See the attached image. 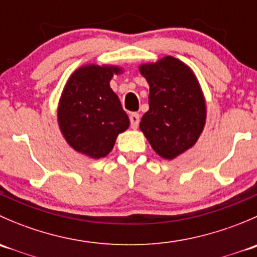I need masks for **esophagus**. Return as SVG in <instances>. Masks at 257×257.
<instances>
[{
	"label": "esophagus",
	"instance_id": "esophagus-1",
	"mask_svg": "<svg viewBox=\"0 0 257 257\" xmlns=\"http://www.w3.org/2000/svg\"><path fill=\"white\" fill-rule=\"evenodd\" d=\"M129 119H131V126L133 129H137L139 125V121H141V116H139L138 113H132L131 116H129Z\"/></svg>",
	"mask_w": 257,
	"mask_h": 257
}]
</instances>
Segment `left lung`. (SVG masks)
<instances>
[{
    "label": "left lung",
    "mask_w": 257,
    "mask_h": 257,
    "mask_svg": "<svg viewBox=\"0 0 257 257\" xmlns=\"http://www.w3.org/2000/svg\"><path fill=\"white\" fill-rule=\"evenodd\" d=\"M149 83V110L141 131L155 153L174 159L196 143L206 119V107L198 80L186 64L174 57L142 64Z\"/></svg>",
    "instance_id": "1"
}]
</instances>
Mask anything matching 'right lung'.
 Here are the masks:
<instances>
[{"label":"right lung","mask_w":257,"mask_h":257,"mask_svg":"<svg viewBox=\"0 0 257 257\" xmlns=\"http://www.w3.org/2000/svg\"><path fill=\"white\" fill-rule=\"evenodd\" d=\"M113 66L80 67L67 82L58 107V124L67 143L94 159L113 149L119 133L126 131L129 118L110 88Z\"/></svg>","instance_id":"obj_1"}]
</instances>
